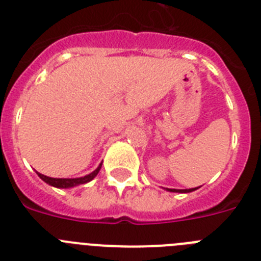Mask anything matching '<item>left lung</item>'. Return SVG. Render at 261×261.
I'll list each match as a JSON object with an SVG mask.
<instances>
[{"instance_id": "left-lung-1", "label": "left lung", "mask_w": 261, "mask_h": 261, "mask_svg": "<svg viewBox=\"0 0 261 261\" xmlns=\"http://www.w3.org/2000/svg\"><path fill=\"white\" fill-rule=\"evenodd\" d=\"M196 190H197V188H190V190H172V188H166V191H168V192H179V193L193 192V191Z\"/></svg>"}]
</instances>
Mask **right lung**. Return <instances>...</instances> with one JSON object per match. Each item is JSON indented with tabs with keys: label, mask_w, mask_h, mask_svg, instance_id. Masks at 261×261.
I'll list each match as a JSON object with an SVG mask.
<instances>
[{
	"label": "right lung",
	"mask_w": 261,
	"mask_h": 261,
	"mask_svg": "<svg viewBox=\"0 0 261 261\" xmlns=\"http://www.w3.org/2000/svg\"><path fill=\"white\" fill-rule=\"evenodd\" d=\"M100 167H102V163H100L93 172H90L89 175H85V176L82 177H73V179H68V177H61V179H60V177H49L40 174V172L38 171H36V174L39 175V177H40L41 180H44L45 183L49 184V186L52 187H56V188H73V187L81 186V184H86L89 183V181L93 180L94 177L98 175Z\"/></svg>",
	"instance_id": "1"
}]
</instances>
